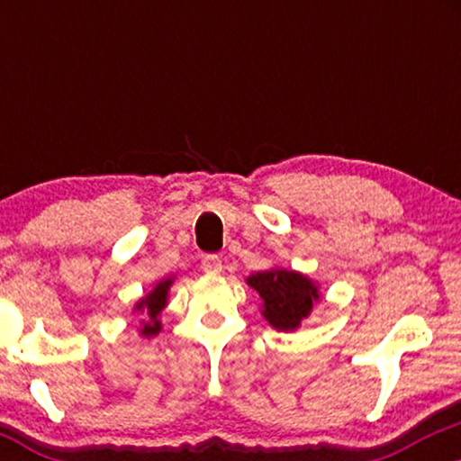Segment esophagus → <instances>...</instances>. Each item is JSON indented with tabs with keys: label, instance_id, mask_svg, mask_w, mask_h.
<instances>
[{
	"label": "esophagus",
	"instance_id": "34e87169",
	"mask_svg": "<svg viewBox=\"0 0 461 461\" xmlns=\"http://www.w3.org/2000/svg\"><path fill=\"white\" fill-rule=\"evenodd\" d=\"M201 268H203L205 273H210V275L222 273V258L216 256V254L203 256V260H201Z\"/></svg>",
	"mask_w": 461,
	"mask_h": 461
}]
</instances>
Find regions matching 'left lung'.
I'll return each instance as SVG.
<instances>
[{"instance_id": "1", "label": "left lung", "mask_w": 461, "mask_h": 461, "mask_svg": "<svg viewBox=\"0 0 461 461\" xmlns=\"http://www.w3.org/2000/svg\"><path fill=\"white\" fill-rule=\"evenodd\" d=\"M248 283L264 300V319L276 330H295L308 317L312 302L319 300L317 287L294 270H262Z\"/></svg>"}]
</instances>
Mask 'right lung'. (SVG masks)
Here are the masks:
<instances>
[{
  "label": "right lung",
  "instance_id": "right-lung-1",
  "mask_svg": "<svg viewBox=\"0 0 461 461\" xmlns=\"http://www.w3.org/2000/svg\"><path fill=\"white\" fill-rule=\"evenodd\" d=\"M169 285H172V279L159 283V285H157L153 292L147 295V298L138 302V306H136L138 311L147 312V317H149V321H142V336H155V333H159L161 321L157 317H159L161 308L166 306Z\"/></svg>",
  "mask_w": 461,
  "mask_h": 461
}]
</instances>
